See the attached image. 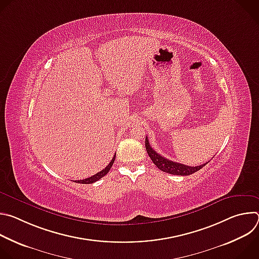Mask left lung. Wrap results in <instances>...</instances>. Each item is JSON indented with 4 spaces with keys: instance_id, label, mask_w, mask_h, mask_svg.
<instances>
[{
    "instance_id": "1",
    "label": "left lung",
    "mask_w": 259,
    "mask_h": 259,
    "mask_svg": "<svg viewBox=\"0 0 259 259\" xmlns=\"http://www.w3.org/2000/svg\"><path fill=\"white\" fill-rule=\"evenodd\" d=\"M145 149H146V152H147V154H149L150 158L152 159L153 163L160 170H162L163 172L169 173V174H173V175H183V176L190 175V174H193V173L197 172L198 170L202 169L207 164V163H205L200 166L191 167V166H187V165H183L180 163L170 161V160L164 158L163 156H161L160 154H158L156 151H154L147 137H145Z\"/></svg>"
}]
</instances>
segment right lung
<instances>
[{
    "label": "right lung",
    "instance_id": "obj_1",
    "mask_svg": "<svg viewBox=\"0 0 259 259\" xmlns=\"http://www.w3.org/2000/svg\"><path fill=\"white\" fill-rule=\"evenodd\" d=\"M115 159H116V155L114 156V158L112 159V161L109 162V164H108L103 170H101L100 172L94 174V175L91 176V177H88V178L83 179V180H77L76 182H78V183H83V184H89V183H93V182L99 180L101 177H103L105 174L108 173V171L110 170V168H112V166H113V164H114V162H115Z\"/></svg>",
    "mask_w": 259,
    "mask_h": 259
}]
</instances>
